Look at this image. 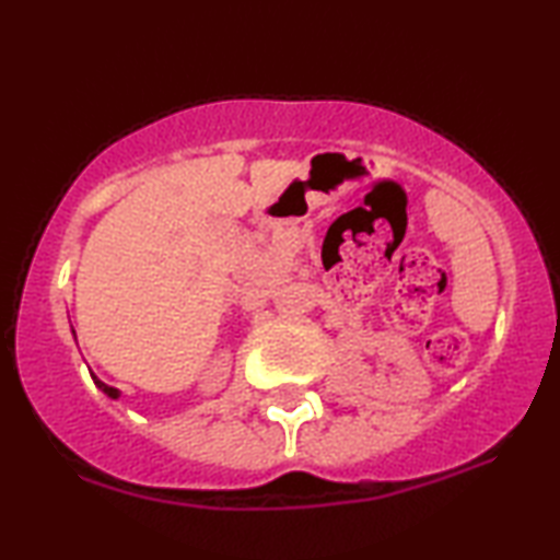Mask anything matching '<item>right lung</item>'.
<instances>
[{
	"label": "right lung",
	"instance_id": "add662e5",
	"mask_svg": "<svg viewBox=\"0 0 560 560\" xmlns=\"http://www.w3.org/2000/svg\"><path fill=\"white\" fill-rule=\"evenodd\" d=\"M73 338H75V334H73ZM91 377H93V383H96V387H98L101 393H106V395L110 397V400H118V397H120V390H116V387H110V385H106L103 381H98L96 375H91Z\"/></svg>",
	"mask_w": 560,
	"mask_h": 560
}]
</instances>
